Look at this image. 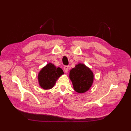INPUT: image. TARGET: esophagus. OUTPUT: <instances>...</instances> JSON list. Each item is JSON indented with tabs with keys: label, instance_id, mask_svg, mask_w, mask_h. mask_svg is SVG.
<instances>
[{
	"label": "esophagus",
	"instance_id": "obj_1",
	"mask_svg": "<svg viewBox=\"0 0 131 131\" xmlns=\"http://www.w3.org/2000/svg\"><path fill=\"white\" fill-rule=\"evenodd\" d=\"M64 71L65 72V73H68V70H69V66H64Z\"/></svg>",
	"mask_w": 131,
	"mask_h": 131
}]
</instances>
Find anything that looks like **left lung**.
<instances>
[{
  "label": "left lung",
  "instance_id": "8db88e82",
  "mask_svg": "<svg viewBox=\"0 0 131 131\" xmlns=\"http://www.w3.org/2000/svg\"><path fill=\"white\" fill-rule=\"evenodd\" d=\"M70 79L73 83L74 90L78 93H84L92 86L93 74L84 64L79 63L70 71Z\"/></svg>",
  "mask_w": 131,
  "mask_h": 131
}]
</instances>
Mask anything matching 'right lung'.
I'll return each mask as SVG.
<instances>
[{"mask_svg": "<svg viewBox=\"0 0 131 131\" xmlns=\"http://www.w3.org/2000/svg\"><path fill=\"white\" fill-rule=\"evenodd\" d=\"M63 74L60 68H56L49 63L41 69L38 75L39 83L44 90H49L54 85L56 82L61 75Z\"/></svg>", "mask_w": 131, "mask_h": 131, "instance_id": "add662e5", "label": "right lung"}]
</instances>
